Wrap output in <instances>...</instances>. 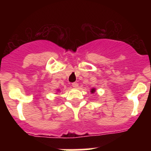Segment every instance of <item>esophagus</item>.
Returning <instances> with one entry per match:
<instances>
[{"instance_id":"obj_1","label":"esophagus","mask_w":151,"mask_h":151,"mask_svg":"<svg viewBox=\"0 0 151 151\" xmlns=\"http://www.w3.org/2000/svg\"><path fill=\"white\" fill-rule=\"evenodd\" d=\"M72 86L73 88H77L78 86V84L77 82H73V83H72Z\"/></svg>"}]
</instances>
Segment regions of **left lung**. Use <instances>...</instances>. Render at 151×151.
I'll list each match as a JSON object with an SVG mask.
<instances>
[{
  "label": "left lung",
  "mask_w": 151,
  "mask_h": 151,
  "mask_svg": "<svg viewBox=\"0 0 151 151\" xmlns=\"http://www.w3.org/2000/svg\"><path fill=\"white\" fill-rule=\"evenodd\" d=\"M91 91L92 93H94V92L95 91V90H94V89H91Z\"/></svg>",
  "instance_id": "1"
}]
</instances>
